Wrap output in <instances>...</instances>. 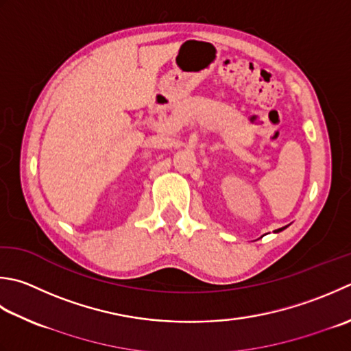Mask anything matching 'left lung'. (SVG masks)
<instances>
[{"label":"left lung","instance_id":"left-lung-1","mask_svg":"<svg viewBox=\"0 0 351 351\" xmlns=\"http://www.w3.org/2000/svg\"><path fill=\"white\" fill-rule=\"evenodd\" d=\"M285 228H286V226H283V228H278V230H277V231H276V232H280V231H283V230H285Z\"/></svg>","mask_w":351,"mask_h":351}]
</instances>
